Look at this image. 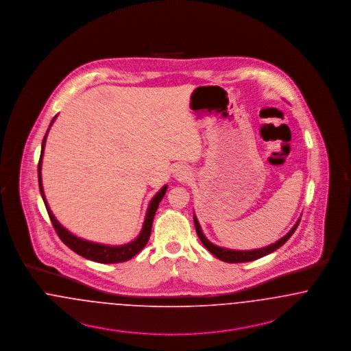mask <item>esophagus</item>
Masks as SVG:
<instances>
[{
    "label": "esophagus",
    "mask_w": 351,
    "mask_h": 351,
    "mask_svg": "<svg viewBox=\"0 0 351 351\" xmlns=\"http://www.w3.org/2000/svg\"><path fill=\"white\" fill-rule=\"evenodd\" d=\"M174 177H176L178 181H187V180H190L191 173H190V170L186 168V167L178 165V167H176V169H174Z\"/></svg>",
    "instance_id": "esophagus-1"
}]
</instances>
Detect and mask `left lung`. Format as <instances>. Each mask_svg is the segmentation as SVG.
<instances>
[{"label":"left lung","mask_w":351,"mask_h":351,"mask_svg":"<svg viewBox=\"0 0 351 351\" xmlns=\"http://www.w3.org/2000/svg\"><path fill=\"white\" fill-rule=\"evenodd\" d=\"M300 223V217L299 220L296 221V224L292 227L290 232L283 236L280 240H278L274 244L269 245V246H265V247H259V249H254V250H232V249H227V247H220L217 245H214L211 241L207 240V237L203 234L202 228L199 226L198 219L197 216L194 215V224H195V229H197V233H198V237L202 241V244L204 245L207 247V250L210 253H213L215 257L220 259V261H224V262H228V263H240V262H250V261H254V259L261 258V257H265L270 253L275 252L276 249H279L282 245L285 243H287V240L290 239L291 236L293 234V232L298 228Z\"/></svg>","instance_id":"1"}]
</instances>
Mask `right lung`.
<instances>
[{"instance_id":"obj_1","label":"right lung","mask_w":351,"mask_h":351,"mask_svg":"<svg viewBox=\"0 0 351 351\" xmlns=\"http://www.w3.org/2000/svg\"><path fill=\"white\" fill-rule=\"evenodd\" d=\"M56 117L52 119L49 127L52 125V123L55 122ZM48 131H49V128L47 130V134H48ZM47 134L45 138H43V143H42V152H40L39 164H38L39 189H40V194H42L43 202L46 204L47 213L49 215L52 226L56 230V233L59 234L61 241L66 245L68 247H71L75 253L82 256L84 258L95 261V262H99V263H119V262H125V261L132 258L134 256H136L137 253L147 245L148 240H149L151 230H152L153 217H154V214L158 208V204H160L161 199L164 198V195L168 190V184H165L153 197L149 206H148L141 232L134 241L125 245H119V246H111V245L97 244V243H92V241H88V240H82V239L77 237L73 233H71L68 229H65L61 226L60 223L56 220V217L52 214V211L49 210V206L47 203L46 195H45V191H43V184H42V158H43V153H45Z\"/></svg>"}]
</instances>
